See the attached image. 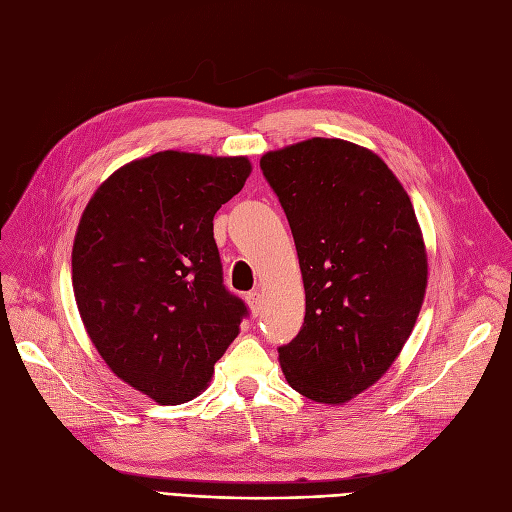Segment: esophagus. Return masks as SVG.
Listing matches in <instances>:
<instances>
[{
	"instance_id": "34e87169",
	"label": "esophagus",
	"mask_w": 512,
	"mask_h": 512,
	"mask_svg": "<svg viewBox=\"0 0 512 512\" xmlns=\"http://www.w3.org/2000/svg\"><path fill=\"white\" fill-rule=\"evenodd\" d=\"M247 305H250V309H252V314L254 316H258L260 314V309H262V294H260V290H252V292H247Z\"/></svg>"
}]
</instances>
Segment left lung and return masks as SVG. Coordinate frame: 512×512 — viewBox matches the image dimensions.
I'll return each instance as SVG.
<instances>
[{
	"instance_id": "1",
	"label": "left lung",
	"mask_w": 512,
	"mask_h": 512,
	"mask_svg": "<svg viewBox=\"0 0 512 512\" xmlns=\"http://www.w3.org/2000/svg\"><path fill=\"white\" fill-rule=\"evenodd\" d=\"M262 175L288 218L305 288L299 335L280 350L294 391L342 406L376 384L408 342L427 288V252L404 185L342 138L267 151Z\"/></svg>"
}]
</instances>
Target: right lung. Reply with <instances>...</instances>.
I'll return each instance as SVG.
<instances>
[{"instance_id":"right-lung-1","label":"right lung","mask_w":512,"mask_h":512,"mask_svg":"<svg viewBox=\"0 0 512 512\" xmlns=\"http://www.w3.org/2000/svg\"><path fill=\"white\" fill-rule=\"evenodd\" d=\"M250 173L245 156L158 151L117 168L76 228L72 288L91 344L162 406L207 389L247 316L222 284L213 215Z\"/></svg>"}]
</instances>
